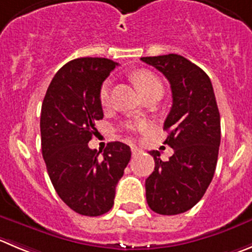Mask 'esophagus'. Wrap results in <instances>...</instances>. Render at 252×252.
<instances>
[{
	"mask_svg": "<svg viewBox=\"0 0 252 252\" xmlns=\"http://www.w3.org/2000/svg\"><path fill=\"white\" fill-rule=\"evenodd\" d=\"M131 152H132L133 156H136L141 152V150L138 147H136V146H132V147H131Z\"/></svg>",
	"mask_w": 252,
	"mask_h": 252,
	"instance_id": "esophagus-1",
	"label": "esophagus"
}]
</instances>
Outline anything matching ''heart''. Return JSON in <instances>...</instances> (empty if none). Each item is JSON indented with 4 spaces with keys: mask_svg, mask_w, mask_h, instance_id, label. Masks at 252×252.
I'll use <instances>...</instances> for the list:
<instances>
[{
    "mask_svg": "<svg viewBox=\"0 0 252 252\" xmlns=\"http://www.w3.org/2000/svg\"><path fill=\"white\" fill-rule=\"evenodd\" d=\"M132 79L136 85H137V88L140 89V92L142 93L143 96L155 92L163 93V84L152 71L138 70L133 73ZM110 94H111V83H110V80H106L102 84L99 95L100 102H101L102 106H107L110 104ZM126 127L130 131H145L147 128V125L145 122H132V124H128Z\"/></svg>",
    "mask_w": 252,
    "mask_h": 252,
    "instance_id": "1",
    "label": "heart"
}]
</instances>
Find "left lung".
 Masks as SVG:
<instances>
[{
	"instance_id": "left-lung-1",
	"label": "left lung",
	"mask_w": 252,
	"mask_h": 252,
	"mask_svg": "<svg viewBox=\"0 0 252 252\" xmlns=\"http://www.w3.org/2000/svg\"><path fill=\"white\" fill-rule=\"evenodd\" d=\"M171 84V111L164 143L174 150L168 160L151 151L155 171L146 179V199L155 213L176 215L191 209L207 191L217 167L220 114L212 81L204 70L178 54L143 57Z\"/></svg>"
}]
</instances>
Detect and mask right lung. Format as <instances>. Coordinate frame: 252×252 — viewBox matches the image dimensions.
<instances>
[{"instance_id":"add662e5","label":"right lung","mask_w":252,"mask_h":252,"mask_svg":"<svg viewBox=\"0 0 252 252\" xmlns=\"http://www.w3.org/2000/svg\"><path fill=\"white\" fill-rule=\"evenodd\" d=\"M119 63L106 58H78L53 78L40 111L42 155L53 187L70 209L99 217L114 205L116 184L130 162L122 142L92 150L95 122L104 117L100 89Z\"/></svg>"}]
</instances>
